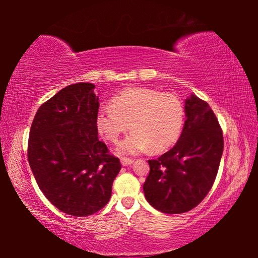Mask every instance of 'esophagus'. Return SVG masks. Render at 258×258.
<instances>
[{"label": "esophagus", "mask_w": 258, "mask_h": 258, "mask_svg": "<svg viewBox=\"0 0 258 258\" xmlns=\"http://www.w3.org/2000/svg\"><path fill=\"white\" fill-rule=\"evenodd\" d=\"M133 159H131V158H125V157H123V158L120 159V163H121V165L123 166H128V165H131L133 163Z\"/></svg>", "instance_id": "1"}]
</instances>
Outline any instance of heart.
<instances>
[{
	"instance_id": "heart-1",
	"label": "heart",
	"mask_w": 258,
	"mask_h": 258,
	"mask_svg": "<svg viewBox=\"0 0 258 258\" xmlns=\"http://www.w3.org/2000/svg\"><path fill=\"white\" fill-rule=\"evenodd\" d=\"M183 120L184 107L177 97L141 87L118 93L97 113L99 132L112 143L134 130L117 147L120 155L167 149L180 135Z\"/></svg>"
}]
</instances>
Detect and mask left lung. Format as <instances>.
<instances>
[{
	"mask_svg": "<svg viewBox=\"0 0 258 258\" xmlns=\"http://www.w3.org/2000/svg\"><path fill=\"white\" fill-rule=\"evenodd\" d=\"M181 137L158 159L148 160L146 199L157 211L181 214L203 202L215 181L223 154V133L208 103L191 94Z\"/></svg>",
	"mask_w": 258,
	"mask_h": 258,
	"instance_id": "left-lung-1",
	"label": "left lung"
}]
</instances>
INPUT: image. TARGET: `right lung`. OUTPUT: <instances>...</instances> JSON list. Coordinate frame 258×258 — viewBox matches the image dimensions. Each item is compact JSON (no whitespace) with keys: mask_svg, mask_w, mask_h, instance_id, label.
<instances>
[{"mask_svg":"<svg viewBox=\"0 0 258 258\" xmlns=\"http://www.w3.org/2000/svg\"><path fill=\"white\" fill-rule=\"evenodd\" d=\"M94 87L77 83L60 90L38 108L28 139L29 166L43 195L59 211L78 217L106 206L121 168L98 139Z\"/></svg>","mask_w":258,"mask_h":258,"instance_id":"obj_1","label":"right lung"}]
</instances>
